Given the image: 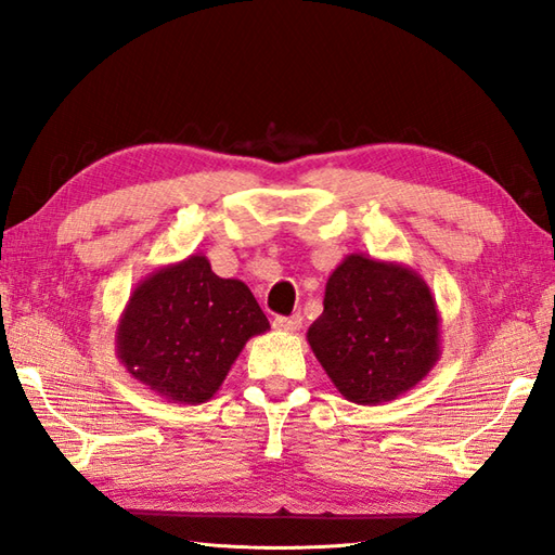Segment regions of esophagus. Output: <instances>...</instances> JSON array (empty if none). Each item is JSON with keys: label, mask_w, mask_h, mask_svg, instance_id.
<instances>
[{"label": "esophagus", "mask_w": 555, "mask_h": 555, "mask_svg": "<svg viewBox=\"0 0 555 555\" xmlns=\"http://www.w3.org/2000/svg\"><path fill=\"white\" fill-rule=\"evenodd\" d=\"M300 326H302L300 312L298 314H291V317H276V320H274V328H279V332H286V334L298 332Z\"/></svg>", "instance_id": "obj_1"}]
</instances>
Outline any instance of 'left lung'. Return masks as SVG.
I'll return each mask as SVG.
<instances>
[{
  "label": "left lung",
  "instance_id": "8db88e82",
  "mask_svg": "<svg viewBox=\"0 0 555 555\" xmlns=\"http://www.w3.org/2000/svg\"><path fill=\"white\" fill-rule=\"evenodd\" d=\"M308 344L338 393L382 405L408 393L441 358V314L415 269L370 255L344 257L324 291Z\"/></svg>",
  "mask_w": 555,
  "mask_h": 555
}]
</instances>
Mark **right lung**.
Listing matches in <instances>:
<instances>
[{"instance_id": "add662e5", "label": "right lung", "mask_w": 555, "mask_h": 555, "mask_svg": "<svg viewBox=\"0 0 555 555\" xmlns=\"http://www.w3.org/2000/svg\"><path fill=\"white\" fill-rule=\"evenodd\" d=\"M264 332L250 288L217 276L195 253L133 288L116 326V358L169 403L199 405L219 391L247 340Z\"/></svg>"}]
</instances>
